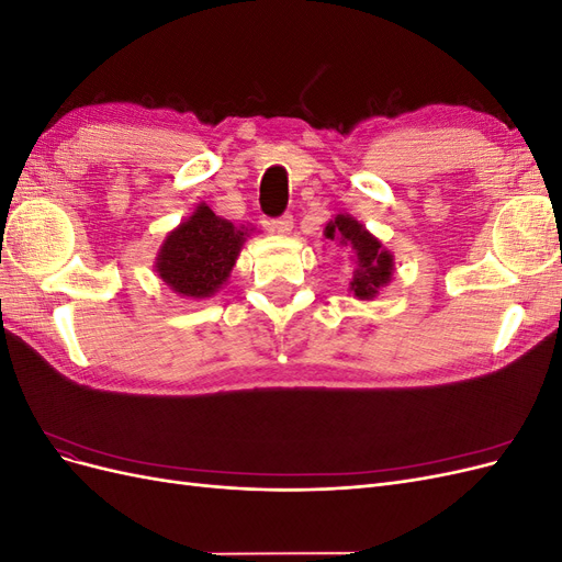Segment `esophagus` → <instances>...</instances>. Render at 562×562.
Masks as SVG:
<instances>
[{
  "label": "esophagus",
  "mask_w": 562,
  "mask_h": 562,
  "mask_svg": "<svg viewBox=\"0 0 562 562\" xmlns=\"http://www.w3.org/2000/svg\"><path fill=\"white\" fill-rule=\"evenodd\" d=\"M267 225H269L271 232H277V234H281V236H288V234L293 232V215L277 217V220H271V223H267Z\"/></svg>",
  "instance_id": "34e87169"
}]
</instances>
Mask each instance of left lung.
Here are the masks:
<instances>
[{
	"label": "left lung",
	"instance_id": "8db88e82",
	"mask_svg": "<svg viewBox=\"0 0 562 562\" xmlns=\"http://www.w3.org/2000/svg\"><path fill=\"white\" fill-rule=\"evenodd\" d=\"M323 236L349 248L353 262L349 291L356 300H375L394 279V252L386 250L378 236L349 213H337L323 229Z\"/></svg>",
	"mask_w": 562,
	"mask_h": 562
}]
</instances>
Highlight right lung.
Segmentation results:
<instances>
[{
	"label": "right lung",
	"instance_id": "obj_1",
	"mask_svg": "<svg viewBox=\"0 0 562 562\" xmlns=\"http://www.w3.org/2000/svg\"><path fill=\"white\" fill-rule=\"evenodd\" d=\"M252 227H236L199 203L182 223L166 234L155 271L171 291L187 300L213 297L229 281Z\"/></svg>",
	"mask_w": 562,
	"mask_h": 562
}]
</instances>
